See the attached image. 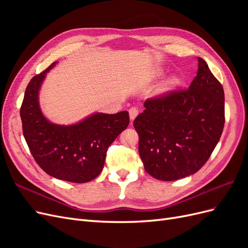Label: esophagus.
<instances>
[{
    "mask_svg": "<svg viewBox=\"0 0 248 248\" xmlns=\"http://www.w3.org/2000/svg\"><path fill=\"white\" fill-rule=\"evenodd\" d=\"M138 115H139V109L136 107H132L129 108V117H130L131 121H133V120L137 118Z\"/></svg>",
    "mask_w": 248,
    "mask_h": 248,
    "instance_id": "34e87169",
    "label": "esophagus"
}]
</instances>
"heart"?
<instances>
[{"instance_id":"b5f03b06","label":"heart","mask_w":248,"mask_h":248,"mask_svg":"<svg viewBox=\"0 0 248 248\" xmlns=\"http://www.w3.org/2000/svg\"><path fill=\"white\" fill-rule=\"evenodd\" d=\"M180 84V78L176 76L170 77L169 78H167L164 80L161 86L158 89V94L160 95H167L170 92L174 91V90L179 86Z\"/></svg>"}]
</instances>
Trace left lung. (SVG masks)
Here are the masks:
<instances>
[{"label": "left lung", "mask_w": 248, "mask_h": 248, "mask_svg": "<svg viewBox=\"0 0 248 248\" xmlns=\"http://www.w3.org/2000/svg\"><path fill=\"white\" fill-rule=\"evenodd\" d=\"M187 90L145 101L133 122L148 174L161 181L188 177L211 156L224 126V92L205 60Z\"/></svg>", "instance_id": "obj_1"}]
</instances>
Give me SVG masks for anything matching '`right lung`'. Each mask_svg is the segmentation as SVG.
Here are the masks:
<instances>
[{"label":"right lung","instance_id":"1","mask_svg":"<svg viewBox=\"0 0 248 248\" xmlns=\"http://www.w3.org/2000/svg\"><path fill=\"white\" fill-rule=\"evenodd\" d=\"M57 63L29 82L20 108L22 132L34 159L46 174L67 182L86 183L101 172L108 148L127 128L129 114L94 112L71 125L50 122L41 110L39 92Z\"/></svg>","mask_w":248,"mask_h":248}]
</instances>
